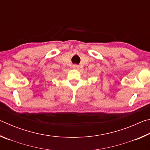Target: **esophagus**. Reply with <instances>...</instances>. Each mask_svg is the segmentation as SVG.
I'll return each instance as SVG.
<instances>
[{"label":"esophagus","instance_id":"1","mask_svg":"<svg viewBox=\"0 0 150 150\" xmlns=\"http://www.w3.org/2000/svg\"><path fill=\"white\" fill-rule=\"evenodd\" d=\"M73 69H78L79 68V65H73Z\"/></svg>","mask_w":150,"mask_h":150}]
</instances>
